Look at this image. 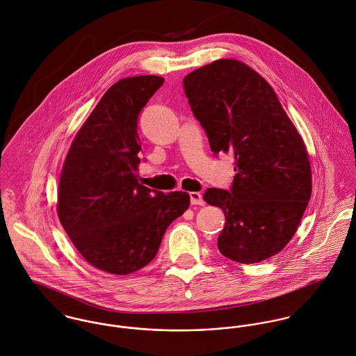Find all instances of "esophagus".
<instances>
[{
	"instance_id": "1",
	"label": "esophagus",
	"mask_w": 356,
	"mask_h": 356,
	"mask_svg": "<svg viewBox=\"0 0 356 356\" xmlns=\"http://www.w3.org/2000/svg\"><path fill=\"white\" fill-rule=\"evenodd\" d=\"M190 199H191V204H199V206L204 204L202 195L199 193H194V191L190 193Z\"/></svg>"
}]
</instances>
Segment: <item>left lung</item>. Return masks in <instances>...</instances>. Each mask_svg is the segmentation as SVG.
I'll return each mask as SVG.
<instances>
[{
	"instance_id": "1",
	"label": "left lung",
	"mask_w": 356,
	"mask_h": 356,
	"mask_svg": "<svg viewBox=\"0 0 356 356\" xmlns=\"http://www.w3.org/2000/svg\"><path fill=\"white\" fill-rule=\"evenodd\" d=\"M183 84L211 152L235 159L231 190L207 188L203 194L204 202L225 214L220 252L238 264L276 255L295 235L312 197L302 136L272 86L237 60L204 65Z\"/></svg>"
}]
</instances>
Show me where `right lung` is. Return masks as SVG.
Instances as JSON below:
<instances>
[{"mask_svg": "<svg viewBox=\"0 0 356 356\" xmlns=\"http://www.w3.org/2000/svg\"><path fill=\"white\" fill-rule=\"evenodd\" d=\"M162 84L153 75L115 83L80 128L60 177L61 225L83 258L111 275L150 264L166 228L190 206L187 193L138 183V118Z\"/></svg>", "mask_w": 356, "mask_h": 356, "instance_id": "right-lung-1", "label": "right lung"}]
</instances>
